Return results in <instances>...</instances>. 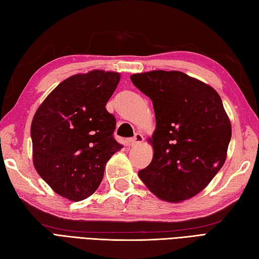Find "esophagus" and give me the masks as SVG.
<instances>
[{
    "label": "esophagus",
    "mask_w": 259,
    "mask_h": 259,
    "mask_svg": "<svg viewBox=\"0 0 259 259\" xmlns=\"http://www.w3.org/2000/svg\"><path fill=\"white\" fill-rule=\"evenodd\" d=\"M142 141H144V137H142L141 134L137 133V134L134 136V138L130 139V145H131V146H137V145L141 144Z\"/></svg>",
    "instance_id": "1"
}]
</instances>
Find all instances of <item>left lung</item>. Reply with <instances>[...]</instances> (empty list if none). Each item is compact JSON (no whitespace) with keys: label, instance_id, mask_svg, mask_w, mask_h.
I'll list each match as a JSON object with an SVG mask.
<instances>
[{"label":"left lung","instance_id":"obj_1","mask_svg":"<svg viewBox=\"0 0 259 259\" xmlns=\"http://www.w3.org/2000/svg\"><path fill=\"white\" fill-rule=\"evenodd\" d=\"M156 115L150 164L138 172L161 200L179 202L207 187L226 160L232 124L216 90L179 71L130 76Z\"/></svg>","mask_w":259,"mask_h":259}]
</instances>
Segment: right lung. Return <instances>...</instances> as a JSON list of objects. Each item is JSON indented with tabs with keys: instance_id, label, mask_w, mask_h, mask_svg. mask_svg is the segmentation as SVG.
<instances>
[{
	"instance_id": "1",
	"label": "right lung",
	"mask_w": 259,
	"mask_h": 259,
	"mask_svg": "<svg viewBox=\"0 0 259 259\" xmlns=\"http://www.w3.org/2000/svg\"><path fill=\"white\" fill-rule=\"evenodd\" d=\"M118 72L93 70L62 81L37 108L31 124L33 164L41 178L69 200L91 196L108 160L119 151L115 118L106 109Z\"/></svg>"
}]
</instances>
